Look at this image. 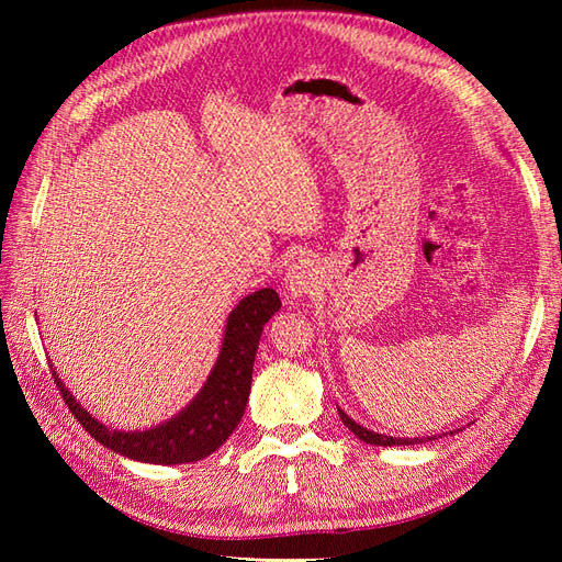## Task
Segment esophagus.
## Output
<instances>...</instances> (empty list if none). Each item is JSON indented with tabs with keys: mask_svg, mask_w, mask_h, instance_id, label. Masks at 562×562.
Wrapping results in <instances>:
<instances>
[{
	"mask_svg": "<svg viewBox=\"0 0 562 562\" xmlns=\"http://www.w3.org/2000/svg\"><path fill=\"white\" fill-rule=\"evenodd\" d=\"M316 281H318V277H316L314 265L310 260H300L291 269H288L285 288H288V293H291V297H302V295L312 293Z\"/></svg>",
	"mask_w": 562,
	"mask_h": 562,
	"instance_id": "obj_1",
	"label": "esophagus"
}]
</instances>
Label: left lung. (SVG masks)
Masks as SVG:
<instances>
[{
	"label": "left lung",
	"mask_w": 562,
	"mask_h": 562,
	"mask_svg": "<svg viewBox=\"0 0 562 562\" xmlns=\"http://www.w3.org/2000/svg\"><path fill=\"white\" fill-rule=\"evenodd\" d=\"M337 413H339V419L345 422V427L349 429V431H353V436H359L363 443H370V446H417V443H424V438H394V436H384V434H375V431H370V429H366V427H361V424H356L345 411H339L337 407ZM452 434V431H450ZM431 438H436V436H429V440Z\"/></svg>",
	"instance_id": "left-lung-1"
}]
</instances>
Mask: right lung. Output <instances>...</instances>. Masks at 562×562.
I'll return each instance as SVG.
<instances>
[{
  "label": "right lung",
  "mask_w": 562,
  "mask_h": 562,
  "mask_svg": "<svg viewBox=\"0 0 562 562\" xmlns=\"http://www.w3.org/2000/svg\"><path fill=\"white\" fill-rule=\"evenodd\" d=\"M279 310V293L271 288L255 291L236 304V310L227 318L223 351H220L217 363L199 396L173 419L147 431L124 434L103 427L72 398L56 372H54L65 405L100 446L149 464L196 462V459L209 457L223 446L236 429V424L241 422L250 394L252 363L260 335L265 323Z\"/></svg>",
  "instance_id": "1"
}]
</instances>
